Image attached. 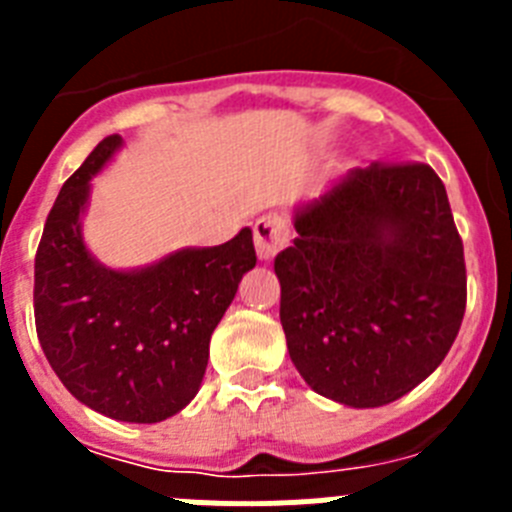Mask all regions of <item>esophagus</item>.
Wrapping results in <instances>:
<instances>
[{"label": "esophagus", "mask_w": 512, "mask_h": 512, "mask_svg": "<svg viewBox=\"0 0 512 512\" xmlns=\"http://www.w3.org/2000/svg\"><path fill=\"white\" fill-rule=\"evenodd\" d=\"M253 243L261 261H271L289 243V223L279 215H266L253 225Z\"/></svg>", "instance_id": "1"}]
</instances>
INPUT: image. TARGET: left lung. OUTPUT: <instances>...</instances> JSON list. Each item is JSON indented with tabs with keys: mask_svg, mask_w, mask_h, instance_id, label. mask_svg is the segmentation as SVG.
<instances>
[{
	"mask_svg": "<svg viewBox=\"0 0 512 512\" xmlns=\"http://www.w3.org/2000/svg\"><path fill=\"white\" fill-rule=\"evenodd\" d=\"M295 228L274 271L297 372L351 408L408 395L446 359L467 310L464 243L436 171H348Z\"/></svg>",
	"mask_w": 512,
	"mask_h": 512,
	"instance_id": "1",
	"label": "left lung"
}]
</instances>
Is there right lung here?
I'll return each instance as SVG.
<instances>
[{
    "label": "right lung",
    "mask_w": 512,
    "mask_h": 512,
    "mask_svg": "<svg viewBox=\"0 0 512 512\" xmlns=\"http://www.w3.org/2000/svg\"><path fill=\"white\" fill-rule=\"evenodd\" d=\"M107 138L66 179L35 253V330L53 372L79 402L125 423H158L189 405L210 336L256 266L251 230L187 248L140 271L99 266L81 241L89 179L110 161Z\"/></svg>",
    "instance_id": "add662e5"
}]
</instances>
